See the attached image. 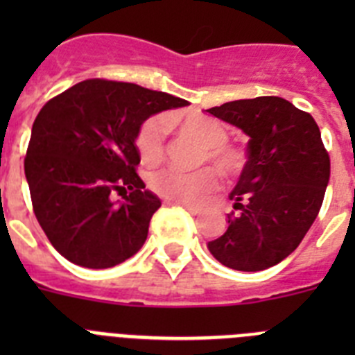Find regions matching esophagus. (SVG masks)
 I'll return each instance as SVG.
<instances>
[{"mask_svg": "<svg viewBox=\"0 0 355 355\" xmlns=\"http://www.w3.org/2000/svg\"><path fill=\"white\" fill-rule=\"evenodd\" d=\"M168 205L181 206V208L188 209V211H190V213H197V211H199V208H197V206H193V205H190V202H180V200H171Z\"/></svg>", "mask_w": 355, "mask_h": 355, "instance_id": "1", "label": "esophagus"}]
</instances>
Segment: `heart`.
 I'll use <instances>...</instances> for the list:
<instances>
[{
    "instance_id": "b5f03b06",
    "label": "heart",
    "mask_w": 355,
    "mask_h": 355,
    "mask_svg": "<svg viewBox=\"0 0 355 355\" xmlns=\"http://www.w3.org/2000/svg\"><path fill=\"white\" fill-rule=\"evenodd\" d=\"M181 128L205 144L200 150L199 165L211 163L227 180H234L247 167V153L240 146L229 144V128L224 122L205 114H190L181 121ZM168 133V119L153 115L140 124L137 131V149L144 162L158 163L165 156ZM218 187V175L211 167L197 171H181L163 167L149 174V188L159 197L180 202H197Z\"/></svg>"
}]
</instances>
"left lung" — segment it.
<instances>
[{
    "instance_id": "left-lung-1",
    "label": "left lung",
    "mask_w": 355,
    "mask_h": 355,
    "mask_svg": "<svg viewBox=\"0 0 355 355\" xmlns=\"http://www.w3.org/2000/svg\"><path fill=\"white\" fill-rule=\"evenodd\" d=\"M250 137L245 171L231 192L227 231L208 241L216 261L259 272L293 252L318 215L331 158L311 115L283 97L261 96L206 110Z\"/></svg>"
}]
</instances>
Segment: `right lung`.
<instances>
[{
	"label": "right lung",
	"instance_id": "add662e5",
	"mask_svg": "<svg viewBox=\"0 0 355 355\" xmlns=\"http://www.w3.org/2000/svg\"><path fill=\"white\" fill-rule=\"evenodd\" d=\"M180 97L92 78L49 99L24 158L31 206L51 245L87 268H110L140 250L162 206L137 174L140 124ZM125 196L121 205L111 193Z\"/></svg>",
	"mask_w": 355,
	"mask_h": 355
}]
</instances>
